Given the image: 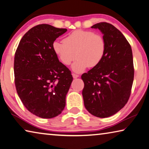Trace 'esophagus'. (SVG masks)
<instances>
[{
  "instance_id": "34e87169",
  "label": "esophagus",
  "mask_w": 149,
  "mask_h": 149,
  "mask_svg": "<svg viewBox=\"0 0 149 149\" xmlns=\"http://www.w3.org/2000/svg\"><path fill=\"white\" fill-rule=\"evenodd\" d=\"M72 76H73V77H74V79H75V78H77V77H79V75H77L76 74H74V73H73Z\"/></svg>"
}]
</instances>
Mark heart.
Returning <instances> with one entry per match:
<instances>
[{"label":"heart","instance_id":"heart-1","mask_svg":"<svg viewBox=\"0 0 149 149\" xmlns=\"http://www.w3.org/2000/svg\"><path fill=\"white\" fill-rule=\"evenodd\" d=\"M52 49L65 65H70L77 57L72 69L79 73L89 66L94 68L100 64L105 55L107 44L100 34L91 30H77L68 35L63 41H54Z\"/></svg>","mask_w":149,"mask_h":149}]
</instances>
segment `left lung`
<instances>
[{"label":"left lung","mask_w":149,"mask_h":149,"mask_svg":"<svg viewBox=\"0 0 149 149\" xmlns=\"http://www.w3.org/2000/svg\"><path fill=\"white\" fill-rule=\"evenodd\" d=\"M103 34L105 55L98 65L81 75L84 105L94 116L105 118L115 114L125 105L131 95L134 79L131 45L114 26L100 22L91 26Z\"/></svg>","instance_id":"obj_1"}]
</instances>
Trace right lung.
Listing matches in <instances>:
<instances>
[{
	"label": "right lung",
	"instance_id": "obj_1",
	"mask_svg": "<svg viewBox=\"0 0 149 149\" xmlns=\"http://www.w3.org/2000/svg\"><path fill=\"white\" fill-rule=\"evenodd\" d=\"M67 31L46 24L32 28L16 49L14 72L16 91L30 113L44 119L60 115L72 84L70 70L52 49L56 39Z\"/></svg>",
	"mask_w": 149,
	"mask_h": 149
}]
</instances>
